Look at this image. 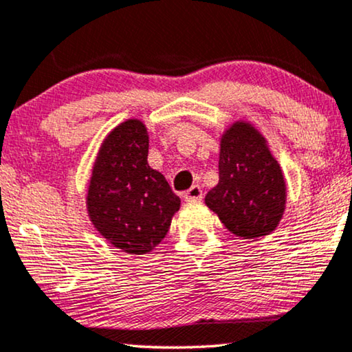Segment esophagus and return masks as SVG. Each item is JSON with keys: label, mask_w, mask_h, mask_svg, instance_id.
Here are the masks:
<instances>
[{"label": "esophagus", "mask_w": 352, "mask_h": 352, "mask_svg": "<svg viewBox=\"0 0 352 352\" xmlns=\"http://www.w3.org/2000/svg\"><path fill=\"white\" fill-rule=\"evenodd\" d=\"M203 196V190H201L199 185H193L190 190H186L184 193L185 201H201Z\"/></svg>", "instance_id": "obj_1"}]
</instances>
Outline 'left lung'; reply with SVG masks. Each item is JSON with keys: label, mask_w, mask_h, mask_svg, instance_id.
Masks as SVG:
<instances>
[{"label": "left lung", "mask_w": 352, "mask_h": 352, "mask_svg": "<svg viewBox=\"0 0 352 352\" xmlns=\"http://www.w3.org/2000/svg\"><path fill=\"white\" fill-rule=\"evenodd\" d=\"M206 206L228 232L259 240L278 227L287 208V182L269 143L248 120H235L220 137L219 184Z\"/></svg>", "instance_id": "1"}]
</instances>
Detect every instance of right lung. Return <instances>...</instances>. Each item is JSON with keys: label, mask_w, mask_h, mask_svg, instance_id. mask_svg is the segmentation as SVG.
<instances>
[{"label": "right lung", "mask_w": 352, "mask_h": 352, "mask_svg": "<svg viewBox=\"0 0 352 352\" xmlns=\"http://www.w3.org/2000/svg\"><path fill=\"white\" fill-rule=\"evenodd\" d=\"M149 135L140 119L120 122L102 140L91 167L87 214L116 250L151 252L170 228L180 198L148 164Z\"/></svg>", "instance_id": "add662e5"}]
</instances>
